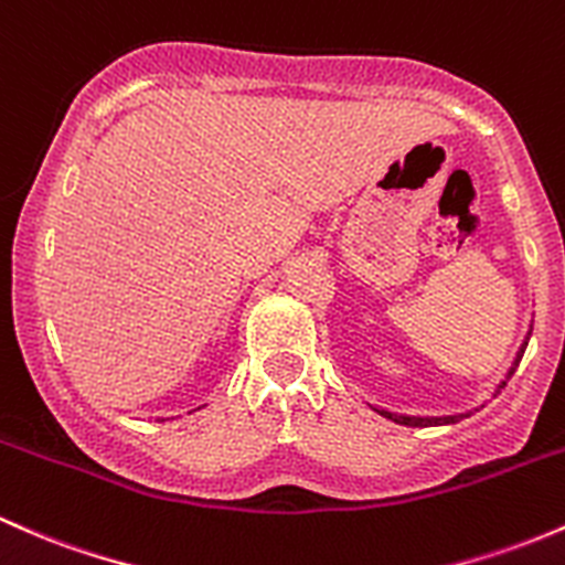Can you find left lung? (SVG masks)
<instances>
[{"label": "left lung", "instance_id": "obj_1", "mask_svg": "<svg viewBox=\"0 0 565 565\" xmlns=\"http://www.w3.org/2000/svg\"><path fill=\"white\" fill-rule=\"evenodd\" d=\"M527 339H531V331H527L525 342L520 344L518 355H514L512 366H509V372H507V380H501V382H499V387H495V393H501V387H507L509 377H512V374H514V369H518V363H520V358H523V353H525V348H527ZM372 409H374V412H380V415H382V417H387V420L398 423V426H415V428H428V426H450V423H458V420H463V417H469V412H463V415L417 417V415H398V412H387V409H380V406H372Z\"/></svg>", "mask_w": 565, "mask_h": 565}]
</instances>
